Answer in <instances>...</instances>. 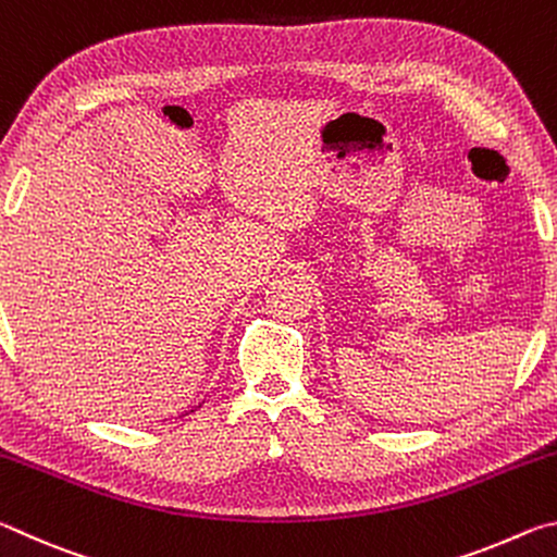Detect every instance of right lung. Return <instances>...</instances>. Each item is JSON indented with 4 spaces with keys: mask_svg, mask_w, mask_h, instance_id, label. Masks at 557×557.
<instances>
[{
    "mask_svg": "<svg viewBox=\"0 0 557 557\" xmlns=\"http://www.w3.org/2000/svg\"><path fill=\"white\" fill-rule=\"evenodd\" d=\"M191 412H194V410H191Z\"/></svg>",
    "mask_w": 557,
    "mask_h": 557,
    "instance_id": "1",
    "label": "right lung"
}]
</instances>
